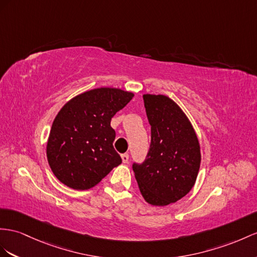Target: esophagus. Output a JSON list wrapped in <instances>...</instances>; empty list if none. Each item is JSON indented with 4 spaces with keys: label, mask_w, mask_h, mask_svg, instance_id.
Instances as JSON below:
<instances>
[{
    "label": "esophagus",
    "mask_w": 257,
    "mask_h": 257,
    "mask_svg": "<svg viewBox=\"0 0 257 257\" xmlns=\"http://www.w3.org/2000/svg\"><path fill=\"white\" fill-rule=\"evenodd\" d=\"M121 160H122V163H128L129 161V155L127 153H124L121 155Z\"/></svg>",
    "instance_id": "obj_1"
}]
</instances>
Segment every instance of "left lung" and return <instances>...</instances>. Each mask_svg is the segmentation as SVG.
<instances>
[{"label": "left lung", "mask_w": 257, "mask_h": 257, "mask_svg": "<svg viewBox=\"0 0 257 257\" xmlns=\"http://www.w3.org/2000/svg\"><path fill=\"white\" fill-rule=\"evenodd\" d=\"M143 101L151 124V147L147 160L133 168L143 199L151 205L166 206L193 188L201 148L191 121L172 98L148 93Z\"/></svg>", "instance_id": "1"}]
</instances>
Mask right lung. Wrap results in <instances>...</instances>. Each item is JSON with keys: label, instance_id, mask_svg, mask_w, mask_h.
I'll use <instances>...</instances> for the list:
<instances>
[{"label": "right lung", "instance_id": "add662e5", "mask_svg": "<svg viewBox=\"0 0 257 257\" xmlns=\"http://www.w3.org/2000/svg\"><path fill=\"white\" fill-rule=\"evenodd\" d=\"M119 88H96L74 96L58 111L47 143L56 178L75 190L96 186L121 159L114 147L110 120L134 97Z\"/></svg>", "mask_w": 257, "mask_h": 257}]
</instances>
